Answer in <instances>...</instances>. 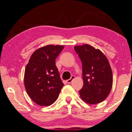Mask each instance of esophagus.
I'll return each mask as SVG.
<instances>
[{"label": "esophagus", "instance_id": "1", "mask_svg": "<svg viewBox=\"0 0 132 132\" xmlns=\"http://www.w3.org/2000/svg\"><path fill=\"white\" fill-rule=\"evenodd\" d=\"M75 78V77L73 76H73H71V77L69 79H68V80H67V83H69V84L71 83V82L72 81H73V80H74Z\"/></svg>", "mask_w": 132, "mask_h": 132}]
</instances>
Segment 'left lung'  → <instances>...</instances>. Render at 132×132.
<instances>
[{
  "instance_id": "8db88e82",
  "label": "left lung",
  "mask_w": 132,
  "mask_h": 132,
  "mask_svg": "<svg viewBox=\"0 0 132 132\" xmlns=\"http://www.w3.org/2000/svg\"><path fill=\"white\" fill-rule=\"evenodd\" d=\"M74 49L82 62L83 87L79 90L80 98L90 104L102 102L112 87L108 60L101 50L88 44L75 46Z\"/></svg>"
}]
</instances>
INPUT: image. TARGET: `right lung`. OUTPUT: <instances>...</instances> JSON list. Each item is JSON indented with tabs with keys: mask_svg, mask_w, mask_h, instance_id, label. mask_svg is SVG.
Masks as SVG:
<instances>
[{
	"mask_svg": "<svg viewBox=\"0 0 132 132\" xmlns=\"http://www.w3.org/2000/svg\"><path fill=\"white\" fill-rule=\"evenodd\" d=\"M64 47L48 45L35 51L24 73V86L30 98L38 105L50 106L57 99L63 83L55 59Z\"/></svg>",
	"mask_w": 132,
	"mask_h": 132,
	"instance_id": "obj_1",
	"label": "right lung"
}]
</instances>
